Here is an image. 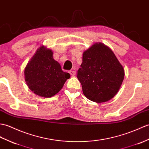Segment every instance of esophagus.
<instances>
[{
	"label": "esophagus",
	"instance_id": "1",
	"mask_svg": "<svg viewBox=\"0 0 149 149\" xmlns=\"http://www.w3.org/2000/svg\"><path fill=\"white\" fill-rule=\"evenodd\" d=\"M68 72H69V74H70L71 75H75V74H76L75 72L74 71V70H70Z\"/></svg>",
	"mask_w": 149,
	"mask_h": 149
}]
</instances>
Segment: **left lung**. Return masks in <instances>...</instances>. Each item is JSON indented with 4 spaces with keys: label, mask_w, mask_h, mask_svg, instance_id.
I'll return each instance as SVG.
<instances>
[{
    "label": "left lung",
    "mask_w": 149,
    "mask_h": 149,
    "mask_svg": "<svg viewBox=\"0 0 149 149\" xmlns=\"http://www.w3.org/2000/svg\"><path fill=\"white\" fill-rule=\"evenodd\" d=\"M77 77L86 97L102 103L112 99L119 91L124 70L113 51L99 42L83 53Z\"/></svg>",
    "instance_id": "obj_1"
}]
</instances>
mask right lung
Listing matches in <instances>:
<instances>
[{"instance_id": "right-lung-1", "label": "right lung", "mask_w": 149, "mask_h": 149, "mask_svg": "<svg viewBox=\"0 0 149 149\" xmlns=\"http://www.w3.org/2000/svg\"><path fill=\"white\" fill-rule=\"evenodd\" d=\"M53 51L42 46L37 50L25 68V79L29 89L45 98L60 91L70 75L61 70L53 57Z\"/></svg>"}]
</instances>
